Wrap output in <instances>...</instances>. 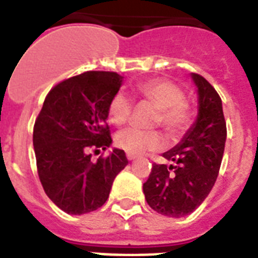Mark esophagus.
Returning a JSON list of instances; mask_svg holds the SVG:
<instances>
[{"instance_id": "obj_1", "label": "esophagus", "mask_w": 258, "mask_h": 258, "mask_svg": "<svg viewBox=\"0 0 258 258\" xmlns=\"http://www.w3.org/2000/svg\"><path fill=\"white\" fill-rule=\"evenodd\" d=\"M126 157H127V160H129V161H133V160H136V159H137V156H136V155H131V153H127Z\"/></svg>"}]
</instances>
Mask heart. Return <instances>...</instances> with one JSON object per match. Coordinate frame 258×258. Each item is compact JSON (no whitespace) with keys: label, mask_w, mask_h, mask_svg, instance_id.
Here are the masks:
<instances>
[{"label":"heart","mask_w":258,"mask_h":258,"mask_svg":"<svg viewBox=\"0 0 258 258\" xmlns=\"http://www.w3.org/2000/svg\"><path fill=\"white\" fill-rule=\"evenodd\" d=\"M137 94L144 101L151 102L159 109L156 123H160L171 136H179L191 122V111L185 103L184 91L175 83L165 79H153L137 86ZM133 102L127 94L118 91L109 103V119L114 125H122L129 119ZM115 144L131 155H141L148 151H157L163 147V139L159 132H144L136 127H127L115 136Z\"/></svg>","instance_id":"1"}]
</instances>
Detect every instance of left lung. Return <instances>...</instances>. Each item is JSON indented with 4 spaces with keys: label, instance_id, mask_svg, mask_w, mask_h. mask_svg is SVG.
Instances as JSON below:
<instances>
[{
    "label": "left lung",
    "instance_id": "obj_1",
    "mask_svg": "<svg viewBox=\"0 0 258 258\" xmlns=\"http://www.w3.org/2000/svg\"><path fill=\"white\" fill-rule=\"evenodd\" d=\"M191 78L197 86V119L180 143L163 153L175 165L153 164L143 185L148 205L171 218L191 214L210 194L226 143V122L218 93L201 75L191 74Z\"/></svg>",
    "mask_w": 258,
    "mask_h": 258
}]
</instances>
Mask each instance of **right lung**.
<instances>
[{
  "mask_svg": "<svg viewBox=\"0 0 258 258\" xmlns=\"http://www.w3.org/2000/svg\"><path fill=\"white\" fill-rule=\"evenodd\" d=\"M121 75L87 71L56 85L33 127L37 172L47 197L67 214L97 210L109 198L115 176L127 165L122 149L91 161L90 148L111 145L107 109L122 86Z\"/></svg>",
  "mask_w": 258,
  "mask_h": 258,
  "instance_id": "add662e5",
  "label": "right lung"
}]
</instances>
